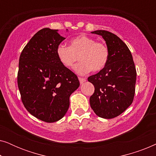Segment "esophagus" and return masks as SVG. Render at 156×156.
Masks as SVG:
<instances>
[{
	"label": "esophagus",
	"mask_w": 156,
	"mask_h": 156,
	"mask_svg": "<svg viewBox=\"0 0 156 156\" xmlns=\"http://www.w3.org/2000/svg\"><path fill=\"white\" fill-rule=\"evenodd\" d=\"M79 80H80V84H83L84 82H86L87 80L85 78H83V77H79Z\"/></svg>",
	"instance_id": "obj_1"
}]
</instances>
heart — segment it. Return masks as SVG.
Returning a JSON list of instances; mask_svg holds the SVG:
<instances>
[{"mask_svg": "<svg viewBox=\"0 0 156 156\" xmlns=\"http://www.w3.org/2000/svg\"><path fill=\"white\" fill-rule=\"evenodd\" d=\"M56 54L64 67L71 68L79 59L80 62L74 67L80 74L103 69L108 62L109 52L107 46L101 42L86 35H80L71 40L69 47L59 44Z\"/></svg>", "mask_w": 156, "mask_h": 156, "instance_id": "heart-1", "label": "heart"}]
</instances>
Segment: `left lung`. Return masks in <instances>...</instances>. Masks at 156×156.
<instances>
[{"label": "left lung", "mask_w": 156, "mask_h": 156, "mask_svg": "<svg viewBox=\"0 0 156 156\" xmlns=\"http://www.w3.org/2000/svg\"><path fill=\"white\" fill-rule=\"evenodd\" d=\"M102 36L109 52L103 69L88 77L94 86L90 106L98 116L113 119L132 104L135 95L136 69L131 51L114 33L106 30L91 32Z\"/></svg>", "instance_id": "left-lung-1"}]
</instances>
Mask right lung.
Masks as SVG:
<instances>
[{
    "mask_svg": "<svg viewBox=\"0 0 156 156\" xmlns=\"http://www.w3.org/2000/svg\"><path fill=\"white\" fill-rule=\"evenodd\" d=\"M65 39L57 30H40L23 48L19 59L21 100L30 114L44 122H55L65 116L70 95L80 87L76 74L57 58V47Z\"/></svg>",
    "mask_w": 156,
    "mask_h": 156,
    "instance_id": "1",
    "label": "right lung"
}]
</instances>
